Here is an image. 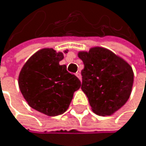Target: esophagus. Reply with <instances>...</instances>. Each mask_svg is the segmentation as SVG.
<instances>
[{"instance_id": "34e87169", "label": "esophagus", "mask_w": 146, "mask_h": 146, "mask_svg": "<svg viewBox=\"0 0 146 146\" xmlns=\"http://www.w3.org/2000/svg\"><path fill=\"white\" fill-rule=\"evenodd\" d=\"M75 75L80 79V80H82V74H80V72H76V74H75Z\"/></svg>"}]
</instances>
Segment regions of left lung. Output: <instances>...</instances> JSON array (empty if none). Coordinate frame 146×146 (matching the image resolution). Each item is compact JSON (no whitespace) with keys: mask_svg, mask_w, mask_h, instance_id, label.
I'll use <instances>...</instances> for the list:
<instances>
[{"mask_svg":"<svg viewBox=\"0 0 146 146\" xmlns=\"http://www.w3.org/2000/svg\"><path fill=\"white\" fill-rule=\"evenodd\" d=\"M82 60V90L93 112L101 116L112 115L129 98L134 82L133 70L121 57L101 47L80 51Z\"/></svg>","mask_w":146,"mask_h":146,"instance_id":"left-lung-1","label":"left lung"}]
</instances>
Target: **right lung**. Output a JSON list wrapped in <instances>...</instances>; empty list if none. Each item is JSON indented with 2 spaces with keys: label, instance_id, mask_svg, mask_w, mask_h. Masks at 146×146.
I'll use <instances>...</instances> for the list:
<instances>
[{
  "label": "right lung",
  "instance_id": "right-lung-1",
  "mask_svg": "<svg viewBox=\"0 0 146 146\" xmlns=\"http://www.w3.org/2000/svg\"><path fill=\"white\" fill-rule=\"evenodd\" d=\"M63 58L62 52L42 48L26 61L18 76L19 89L28 105L48 116L66 112L82 85L66 64H59Z\"/></svg>",
  "mask_w": 146,
  "mask_h": 146
}]
</instances>
